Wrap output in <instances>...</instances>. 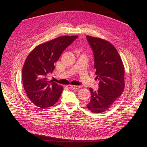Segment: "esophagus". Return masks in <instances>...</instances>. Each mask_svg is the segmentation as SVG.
<instances>
[{"instance_id":"1","label":"esophagus","mask_w":147,"mask_h":147,"mask_svg":"<svg viewBox=\"0 0 147 147\" xmlns=\"http://www.w3.org/2000/svg\"><path fill=\"white\" fill-rule=\"evenodd\" d=\"M70 87L71 89H73V90H77V89L81 88V86H74V85H70Z\"/></svg>"}]
</instances>
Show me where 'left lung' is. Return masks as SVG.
<instances>
[{
	"label": "left lung",
	"instance_id": "obj_1",
	"mask_svg": "<svg viewBox=\"0 0 147 147\" xmlns=\"http://www.w3.org/2000/svg\"><path fill=\"white\" fill-rule=\"evenodd\" d=\"M92 49L99 88L94 91L89 88L91 97L87 107L96 113L107 111L121 95L124 88V67L121 59L109 42L87 35Z\"/></svg>",
	"mask_w": 147,
	"mask_h": 147
}]
</instances>
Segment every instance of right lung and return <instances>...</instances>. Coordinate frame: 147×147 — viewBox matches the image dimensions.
<instances>
[{
    "label": "right lung",
    "mask_w": 147,
    "mask_h": 147,
    "mask_svg": "<svg viewBox=\"0 0 147 147\" xmlns=\"http://www.w3.org/2000/svg\"><path fill=\"white\" fill-rule=\"evenodd\" d=\"M61 36L36 47L28 55L23 67L24 88L30 100L40 108L51 107L57 102L63 91L47 75L55 69L54 63L78 37Z\"/></svg>",
    "instance_id": "obj_1"
}]
</instances>
